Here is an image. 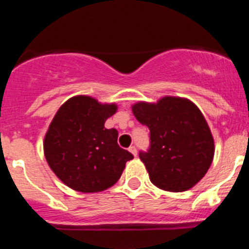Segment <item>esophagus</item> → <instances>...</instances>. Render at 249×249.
Here are the masks:
<instances>
[{
	"instance_id": "34e87169",
	"label": "esophagus",
	"mask_w": 249,
	"mask_h": 249,
	"mask_svg": "<svg viewBox=\"0 0 249 249\" xmlns=\"http://www.w3.org/2000/svg\"><path fill=\"white\" fill-rule=\"evenodd\" d=\"M128 151L131 152L132 155L135 156V157H136V156H137V148H136L135 146H131V147H129V148H128Z\"/></svg>"
}]
</instances>
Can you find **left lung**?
Listing matches in <instances>:
<instances>
[{"label": "left lung", "instance_id": "1", "mask_svg": "<svg viewBox=\"0 0 249 249\" xmlns=\"http://www.w3.org/2000/svg\"><path fill=\"white\" fill-rule=\"evenodd\" d=\"M132 111L149 128V147L140 158L156 187L183 192L198 183L214 155L211 129L197 106L178 97L136 103Z\"/></svg>", "mask_w": 249, "mask_h": 249}]
</instances>
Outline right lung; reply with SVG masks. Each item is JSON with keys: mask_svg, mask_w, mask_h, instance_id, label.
<instances>
[{"mask_svg": "<svg viewBox=\"0 0 249 249\" xmlns=\"http://www.w3.org/2000/svg\"><path fill=\"white\" fill-rule=\"evenodd\" d=\"M116 109V105L76 96L59 107L51 122L43 142L46 160L72 190L83 193L107 190L133 158L131 152L118 146L117 129L105 127Z\"/></svg>", "mask_w": 249, "mask_h": 249, "instance_id": "right-lung-1", "label": "right lung"}]
</instances>
